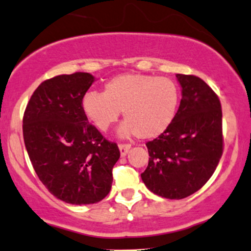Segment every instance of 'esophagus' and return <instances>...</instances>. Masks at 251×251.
Instances as JSON below:
<instances>
[{
  "label": "esophagus",
  "instance_id": "obj_1",
  "mask_svg": "<svg viewBox=\"0 0 251 251\" xmlns=\"http://www.w3.org/2000/svg\"><path fill=\"white\" fill-rule=\"evenodd\" d=\"M129 149H131V145L129 144H119V151L122 156H125L128 153Z\"/></svg>",
  "mask_w": 251,
  "mask_h": 251
}]
</instances>
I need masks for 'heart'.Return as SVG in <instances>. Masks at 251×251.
<instances>
[{"mask_svg":"<svg viewBox=\"0 0 251 251\" xmlns=\"http://www.w3.org/2000/svg\"><path fill=\"white\" fill-rule=\"evenodd\" d=\"M178 105L179 90L171 78L135 73L115 76L104 85L103 94L91 91L81 102L85 117L100 131L105 132L123 111L126 122L119 133L140 139H153L166 132Z\"/></svg>","mask_w":251,"mask_h":251,"instance_id":"heart-1","label":"heart"}]
</instances>
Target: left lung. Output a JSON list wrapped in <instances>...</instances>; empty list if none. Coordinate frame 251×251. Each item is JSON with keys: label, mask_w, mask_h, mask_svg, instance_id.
Wrapping results in <instances>:
<instances>
[{"label": "left lung", "mask_w": 251, "mask_h": 251, "mask_svg": "<svg viewBox=\"0 0 251 251\" xmlns=\"http://www.w3.org/2000/svg\"><path fill=\"white\" fill-rule=\"evenodd\" d=\"M182 100L166 132L148 141L149 161L141 174L155 195L183 199L211 178L224 151L223 111L217 94L195 75L177 74Z\"/></svg>", "instance_id": "obj_1"}]
</instances>
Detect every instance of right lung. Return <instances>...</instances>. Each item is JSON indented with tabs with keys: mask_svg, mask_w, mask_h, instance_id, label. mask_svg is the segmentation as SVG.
<instances>
[{
	"mask_svg": "<svg viewBox=\"0 0 251 251\" xmlns=\"http://www.w3.org/2000/svg\"><path fill=\"white\" fill-rule=\"evenodd\" d=\"M94 81L81 72L44 81L23 117L24 144L34 171L53 196L68 204L105 198L120 156L117 144L89 124L82 110V98Z\"/></svg>",
	"mask_w": 251,
	"mask_h": 251,
	"instance_id": "add662e5",
	"label": "right lung"
}]
</instances>
